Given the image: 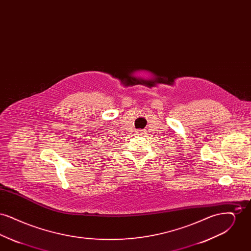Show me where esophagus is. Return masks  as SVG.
Here are the masks:
<instances>
[{"mask_svg":"<svg viewBox=\"0 0 251 251\" xmlns=\"http://www.w3.org/2000/svg\"><path fill=\"white\" fill-rule=\"evenodd\" d=\"M136 132H137V133H138L139 135H142V134H143L144 133V131H142V130H137V131H136Z\"/></svg>","mask_w":251,"mask_h":251,"instance_id":"esophagus-1","label":"esophagus"}]
</instances>
